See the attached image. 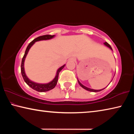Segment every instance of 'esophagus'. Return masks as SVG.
Segmentation results:
<instances>
[{
  "mask_svg": "<svg viewBox=\"0 0 134 134\" xmlns=\"http://www.w3.org/2000/svg\"><path fill=\"white\" fill-rule=\"evenodd\" d=\"M71 60H72V61H75V58H71Z\"/></svg>",
  "mask_w": 134,
  "mask_h": 134,
  "instance_id": "esophagus-1",
  "label": "esophagus"
}]
</instances>
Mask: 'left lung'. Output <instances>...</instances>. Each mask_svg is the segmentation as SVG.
<instances>
[{
	"label": "left lung",
	"mask_w": 134,
	"mask_h": 134,
	"mask_svg": "<svg viewBox=\"0 0 134 134\" xmlns=\"http://www.w3.org/2000/svg\"><path fill=\"white\" fill-rule=\"evenodd\" d=\"M104 44H105V45H106V46H107V47H109V48L110 49H112V47H111L110 45L107 42H104ZM77 80H78V83H79V85H80V86H81V87H83V89H85V90H88V91L93 92H100V91H101V90H103V89H105V88H104V89H100V90H94V89H90V88L86 87V86H85L84 85H83L82 84H81V83L80 82V81H79V80H78V79H77ZM109 84H110V83H109Z\"/></svg>",
	"instance_id": "1"
}]
</instances>
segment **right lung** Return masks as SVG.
<instances>
[{
	"instance_id": "add662e5",
	"label": "right lung",
	"mask_w": 134,
	"mask_h": 134,
	"mask_svg": "<svg viewBox=\"0 0 134 134\" xmlns=\"http://www.w3.org/2000/svg\"><path fill=\"white\" fill-rule=\"evenodd\" d=\"M55 35H42V36H40V37H38L35 39L34 40L32 41H31L30 43H29V45L27 47V48L25 50V54L22 58V63H21V73H22V76L23 77V79L24 81H25V83L28 85L29 87H31L32 89L36 90V91H38L39 92H47L49 91L51 89H54V87H55V86L57 83V81H58V75L60 72L61 71L63 68L64 67L65 64L63 65V66L59 68L58 69L57 71V73L55 78H54L53 80L50 81L49 83H46V84H40V83H35L34 81H31V80L28 78V77L26 76L25 72V70H24V62H25V58L27 55V54H28V51L29 50V49L31 48V47L32 46V45L35 44V42L37 41H41V40H50L51 38H53L54 37Z\"/></svg>"
}]
</instances>
